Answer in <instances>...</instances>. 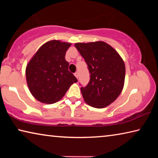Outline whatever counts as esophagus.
<instances>
[{"label": "esophagus", "instance_id": "esophagus-1", "mask_svg": "<svg viewBox=\"0 0 158 158\" xmlns=\"http://www.w3.org/2000/svg\"><path fill=\"white\" fill-rule=\"evenodd\" d=\"M74 76H75V77H77V79H78V77H79V73H77V72H76V73H74Z\"/></svg>", "mask_w": 158, "mask_h": 158}]
</instances>
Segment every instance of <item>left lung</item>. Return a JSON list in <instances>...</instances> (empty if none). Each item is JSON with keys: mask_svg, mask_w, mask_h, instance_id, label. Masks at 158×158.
<instances>
[{"mask_svg": "<svg viewBox=\"0 0 158 158\" xmlns=\"http://www.w3.org/2000/svg\"><path fill=\"white\" fill-rule=\"evenodd\" d=\"M88 65L90 81L81 87L84 101L95 108H104L116 100L124 86L125 66L116 50L102 41L76 43Z\"/></svg>", "mask_w": 158, "mask_h": 158, "instance_id": "obj_1", "label": "left lung"}]
</instances>
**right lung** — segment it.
<instances>
[{
    "instance_id": "obj_1",
    "label": "right lung",
    "mask_w": 158,
    "mask_h": 158,
    "mask_svg": "<svg viewBox=\"0 0 158 158\" xmlns=\"http://www.w3.org/2000/svg\"><path fill=\"white\" fill-rule=\"evenodd\" d=\"M71 43L51 40L40 47L26 68L29 90L37 100L45 104L59 101L72 84L77 82L68 70L65 53Z\"/></svg>"
}]
</instances>
